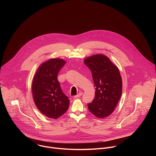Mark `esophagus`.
<instances>
[{"instance_id": "1", "label": "esophagus", "mask_w": 156, "mask_h": 156, "mask_svg": "<svg viewBox=\"0 0 156 156\" xmlns=\"http://www.w3.org/2000/svg\"><path fill=\"white\" fill-rule=\"evenodd\" d=\"M83 95V93H78L77 95H76V96H75V98H80V97H81V96Z\"/></svg>"}]
</instances>
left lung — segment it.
Returning a JSON list of instances; mask_svg holds the SVG:
<instances>
[{
	"label": "left lung",
	"mask_w": 156,
	"mask_h": 156,
	"mask_svg": "<svg viewBox=\"0 0 156 156\" xmlns=\"http://www.w3.org/2000/svg\"><path fill=\"white\" fill-rule=\"evenodd\" d=\"M84 64L90 69L96 87L95 97L87 104L90 112L98 118L112 114L122 92V81L118 68L104 55L86 58Z\"/></svg>",
	"instance_id": "1"
}]
</instances>
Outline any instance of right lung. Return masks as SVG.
Wrapping results in <instances>:
<instances>
[{"mask_svg": "<svg viewBox=\"0 0 156 156\" xmlns=\"http://www.w3.org/2000/svg\"><path fill=\"white\" fill-rule=\"evenodd\" d=\"M65 62L52 58L43 63L37 70L32 83L34 103L40 112L56 119L64 114L70 100L62 91L57 75Z\"/></svg>", "mask_w": 156, "mask_h": 156, "instance_id": "obj_1", "label": "right lung"}]
</instances>
